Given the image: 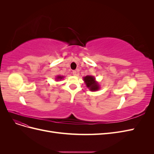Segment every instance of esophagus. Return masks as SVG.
<instances>
[{
    "label": "esophagus",
    "instance_id": "1",
    "mask_svg": "<svg viewBox=\"0 0 154 154\" xmlns=\"http://www.w3.org/2000/svg\"><path fill=\"white\" fill-rule=\"evenodd\" d=\"M72 74H73V75H74V76H76V74H77L76 71H75V70H74V71H72Z\"/></svg>",
    "mask_w": 154,
    "mask_h": 154
}]
</instances>
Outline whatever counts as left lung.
<instances>
[{"instance_id":"obj_1","label":"left lung","mask_w":154,"mask_h":154,"mask_svg":"<svg viewBox=\"0 0 154 154\" xmlns=\"http://www.w3.org/2000/svg\"><path fill=\"white\" fill-rule=\"evenodd\" d=\"M83 80L85 82L86 86L91 91H96L100 89V85L96 80L95 78L92 76H86L83 77Z\"/></svg>"}]
</instances>
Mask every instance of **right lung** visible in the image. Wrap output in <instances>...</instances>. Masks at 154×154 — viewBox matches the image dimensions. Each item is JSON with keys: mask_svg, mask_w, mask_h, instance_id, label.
I'll list each match as a JSON object with an SVG mask.
<instances>
[{"mask_svg": "<svg viewBox=\"0 0 154 154\" xmlns=\"http://www.w3.org/2000/svg\"><path fill=\"white\" fill-rule=\"evenodd\" d=\"M63 78V76H58L57 78H57V80H62V79Z\"/></svg>", "mask_w": 154, "mask_h": 154, "instance_id": "obj_1", "label": "right lung"}]
</instances>
